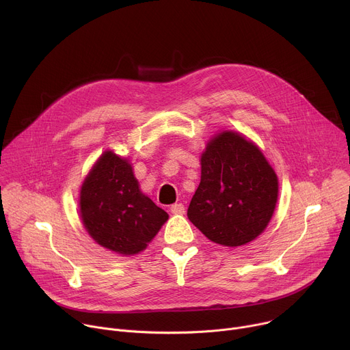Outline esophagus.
Instances as JSON below:
<instances>
[{"mask_svg":"<svg viewBox=\"0 0 350 350\" xmlns=\"http://www.w3.org/2000/svg\"><path fill=\"white\" fill-rule=\"evenodd\" d=\"M170 212L174 215H183L185 212V206L183 204H174L170 206Z\"/></svg>","mask_w":350,"mask_h":350,"instance_id":"esophagus-1","label":"esophagus"}]
</instances>
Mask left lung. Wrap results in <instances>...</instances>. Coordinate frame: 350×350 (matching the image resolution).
<instances>
[{"label": "left lung", "instance_id": "obj_1", "mask_svg": "<svg viewBox=\"0 0 350 350\" xmlns=\"http://www.w3.org/2000/svg\"><path fill=\"white\" fill-rule=\"evenodd\" d=\"M201 166L187 213L191 223L224 246L262 234L275 209L278 180L260 149L238 133L223 131L209 141Z\"/></svg>", "mask_w": 350, "mask_h": 350}]
</instances>
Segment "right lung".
<instances>
[{"label": "right lung", "instance_id": "right-lung-1", "mask_svg": "<svg viewBox=\"0 0 350 350\" xmlns=\"http://www.w3.org/2000/svg\"><path fill=\"white\" fill-rule=\"evenodd\" d=\"M80 211L95 242L122 255L141 252L169 219L139 191L129 162L112 151L103 154L85 177Z\"/></svg>", "mask_w": 350, "mask_h": 350}]
</instances>
